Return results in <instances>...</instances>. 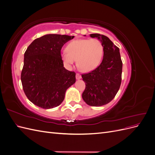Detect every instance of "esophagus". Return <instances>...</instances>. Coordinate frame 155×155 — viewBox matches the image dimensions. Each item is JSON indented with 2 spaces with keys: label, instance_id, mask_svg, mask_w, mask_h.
<instances>
[{
  "label": "esophagus",
  "instance_id": "obj_1",
  "mask_svg": "<svg viewBox=\"0 0 155 155\" xmlns=\"http://www.w3.org/2000/svg\"><path fill=\"white\" fill-rule=\"evenodd\" d=\"M76 79H81V75L79 74L76 73Z\"/></svg>",
  "mask_w": 155,
  "mask_h": 155
}]
</instances>
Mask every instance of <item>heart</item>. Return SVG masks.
Wrapping results in <instances>:
<instances>
[{"label": "heart", "mask_w": 155, "mask_h": 155, "mask_svg": "<svg viewBox=\"0 0 155 155\" xmlns=\"http://www.w3.org/2000/svg\"><path fill=\"white\" fill-rule=\"evenodd\" d=\"M103 54L104 46L100 40L81 39L68 43L61 59L68 67H71L77 59L78 66L83 71L90 72L99 65Z\"/></svg>", "instance_id": "b5f03b06"}]
</instances>
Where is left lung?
<instances>
[{
  "mask_svg": "<svg viewBox=\"0 0 155 155\" xmlns=\"http://www.w3.org/2000/svg\"><path fill=\"white\" fill-rule=\"evenodd\" d=\"M104 46V58L101 64L92 71L81 74L85 83L82 97L87 104L99 107L114 99L121 82L122 61L119 48L105 35L92 34Z\"/></svg>",
  "mask_w": 155,
  "mask_h": 155,
  "instance_id": "8db88e82",
  "label": "left lung"
}]
</instances>
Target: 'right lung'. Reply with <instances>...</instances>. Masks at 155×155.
Listing matches in <instances>:
<instances>
[{"mask_svg": "<svg viewBox=\"0 0 155 155\" xmlns=\"http://www.w3.org/2000/svg\"><path fill=\"white\" fill-rule=\"evenodd\" d=\"M74 36L48 34L35 39L25 53L21 82L26 97L45 109L59 105L76 73L65 69L61 50Z\"/></svg>", "mask_w": 155, "mask_h": 155, "instance_id": "add662e5", "label": "right lung"}]
</instances>
